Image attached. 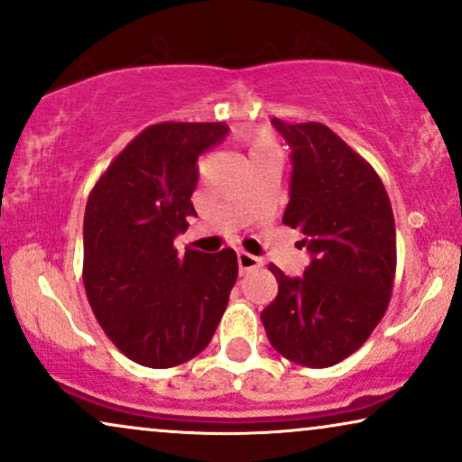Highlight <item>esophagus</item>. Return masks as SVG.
I'll return each mask as SVG.
<instances>
[{
    "mask_svg": "<svg viewBox=\"0 0 462 462\" xmlns=\"http://www.w3.org/2000/svg\"><path fill=\"white\" fill-rule=\"evenodd\" d=\"M237 265H240V274H246V272L254 270V267L261 265V259L254 257V254H248V253H244V250H240V253H237Z\"/></svg>",
    "mask_w": 462,
    "mask_h": 462,
    "instance_id": "esophagus-1",
    "label": "esophagus"
}]
</instances>
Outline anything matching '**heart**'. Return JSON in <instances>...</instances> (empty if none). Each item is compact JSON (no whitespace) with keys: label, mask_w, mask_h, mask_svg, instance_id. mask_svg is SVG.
<instances>
[{"label":"heart","mask_w":462,"mask_h":462,"mask_svg":"<svg viewBox=\"0 0 462 462\" xmlns=\"http://www.w3.org/2000/svg\"><path fill=\"white\" fill-rule=\"evenodd\" d=\"M242 141L248 150V158L261 156V153L276 150L274 139H272V134L265 133V130H250V133H244Z\"/></svg>","instance_id":"b5f03b06"}]
</instances>
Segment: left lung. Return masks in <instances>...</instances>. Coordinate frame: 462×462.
<instances>
[{"mask_svg": "<svg viewBox=\"0 0 462 462\" xmlns=\"http://www.w3.org/2000/svg\"><path fill=\"white\" fill-rule=\"evenodd\" d=\"M291 147V192L282 222L304 233V276L272 263L278 295L261 312L281 356L310 368L343 362L366 343L390 304L396 229L374 169L319 122L272 119Z\"/></svg>", "mask_w": 462, "mask_h": 462, "instance_id": "obj_1", "label": "left lung"}]
</instances>
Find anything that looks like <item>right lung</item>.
Returning a JSON list of instances; mask_svg holds the SVG:
<instances>
[{
	"label": "right lung",
	"instance_id": "obj_1",
	"mask_svg": "<svg viewBox=\"0 0 462 462\" xmlns=\"http://www.w3.org/2000/svg\"><path fill=\"white\" fill-rule=\"evenodd\" d=\"M225 122H164L124 147L89 192L83 282L100 328L130 360L171 368L209 345L237 281L231 248L216 254L173 240L197 216V158L225 139Z\"/></svg>",
	"mask_w": 462,
	"mask_h": 462
}]
</instances>
